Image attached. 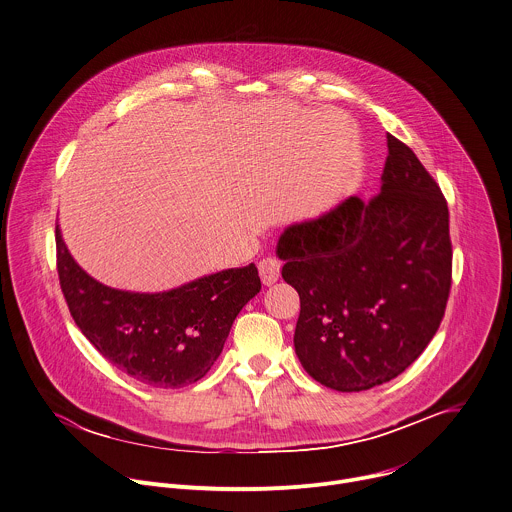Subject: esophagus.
Instances as JSON below:
<instances>
[{
    "mask_svg": "<svg viewBox=\"0 0 512 512\" xmlns=\"http://www.w3.org/2000/svg\"><path fill=\"white\" fill-rule=\"evenodd\" d=\"M257 267H259L261 281H263L265 285H273V283L279 281V277H281V263H279L277 259H273V257L261 259Z\"/></svg>",
    "mask_w": 512,
    "mask_h": 512,
    "instance_id": "esophagus-1",
    "label": "esophagus"
}]
</instances>
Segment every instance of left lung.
Here are the masks:
<instances>
[{
    "label": "left lung",
    "instance_id": "obj_1",
    "mask_svg": "<svg viewBox=\"0 0 512 512\" xmlns=\"http://www.w3.org/2000/svg\"><path fill=\"white\" fill-rule=\"evenodd\" d=\"M381 193L285 227L277 255L301 299L295 353L321 385L359 393L401 375L435 337L451 291L447 201L397 137Z\"/></svg>",
    "mask_w": 512,
    "mask_h": 512
}]
</instances>
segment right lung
I'll list each match as a JSON object with an SVG mask.
<instances>
[{"label":"right lung","instance_id":"right-lung-1","mask_svg":"<svg viewBox=\"0 0 512 512\" xmlns=\"http://www.w3.org/2000/svg\"><path fill=\"white\" fill-rule=\"evenodd\" d=\"M55 245L59 283L75 325L109 363L155 389H181L205 377L235 317L261 291L253 263L169 291H121L77 265L59 225Z\"/></svg>","mask_w":512,"mask_h":512}]
</instances>
